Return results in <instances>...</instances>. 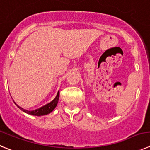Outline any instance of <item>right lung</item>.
<instances>
[{"label": "right lung", "instance_id": "right-lung-1", "mask_svg": "<svg viewBox=\"0 0 150 150\" xmlns=\"http://www.w3.org/2000/svg\"><path fill=\"white\" fill-rule=\"evenodd\" d=\"M59 96H60V93H59V91L57 93V96L56 97L54 98V99L53 100H52L51 102H50L49 103L47 104L44 105L43 107H40V108L37 109V110H32V111H29V110H26L25 109L22 108V107H19L18 104H16L17 107L18 108L21 110L22 111L24 112L27 113L29 115H36V116H41V115H45L47 114H50V112L53 111L54 110V108L56 107L57 104L58 103V100H59Z\"/></svg>", "mask_w": 150, "mask_h": 150}]
</instances>
